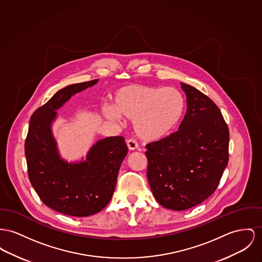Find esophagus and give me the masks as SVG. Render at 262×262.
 Listing matches in <instances>:
<instances>
[{
	"label": "esophagus",
	"instance_id": "1",
	"mask_svg": "<svg viewBox=\"0 0 262 262\" xmlns=\"http://www.w3.org/2000/svg\"><path fill=\"white\" fill-rule=\"evenodd\" d=\"M126 144H127V147H128V149L130 151H134V150H136L138 148V144L134 139L127 140Z\"/></svg>",
	"mask_w": 262,
	"mask_h": 262
}]
</instances>
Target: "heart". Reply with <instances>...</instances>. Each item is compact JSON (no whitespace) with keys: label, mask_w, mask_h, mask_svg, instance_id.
Listing matches in <instances>:
<instances>
[{"label":"heart","mask_w":262,"mask_h":262,"mask_svg":"<svg viewBox=\"0 0 262 262\" xmlns=\"http://www.w3.org/2000/svg\"><path fill=\"white\" fill-rule=\"evenodd\" d=\"M184 108V98L174 88L131 84L118 88L112 96V107L103 106L101 112L112 122L121 117L133 121L140 139L158 142L174 131Z\"/></svg>","instance_id":"b5f03b06"}]
</instances>
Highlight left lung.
<instances>
[{
  "instance_id": "obj_1",
  "label": "left lung",
  "mask_w": 262,
  "mask_h": 262,
  "mask_svg": "<svg viewBox=\"0 0 262 262\" xmlns=\"http://www.w3.org/2000/svg\"><path fill=\"white\" fill-rule=\"evenodd\" d=\"M187 113L179 130L148 144L147 177L158 203L185 210L207 200L228 162L229 132L220 108L207 95L181 83Z\"/></svg>"
}]
</instances>
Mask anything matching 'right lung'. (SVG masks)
I'll return each mask as SVG.
<instances>
[{"label":"right lung","mask_w":262,"mask_h":262,"mask_svg":"<svg viewBox=\"0 0 262 262\" xmlns=\"http://www.w3.org/2000/svg\"><path fill=\"white\" fill-rule=\"evenodd\" d=\"M98 82L94 79L58 90L32 115L25 143L28 173L35 192L49 208L71 216L99 212L110 202L127 146L121 136L98 140L85 158L61 157L53 136L57 110L70 98Z\"/></svg>","instance_id":"right-lung-1"}]
</instances>
